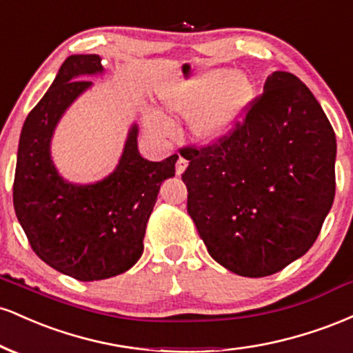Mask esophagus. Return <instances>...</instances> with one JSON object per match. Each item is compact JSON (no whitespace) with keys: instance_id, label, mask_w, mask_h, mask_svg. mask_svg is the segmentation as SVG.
Returning <instances> with one entry per match:
<instances>
[{"instance_id":"obj_1","label":"esophagus","mask_w":353,"mask_h":353,"mask_svg":"<svg viewBox=\"0 0 353 353\" xmlns=\"http://www.w3.org/2000/svg\"><path fill=\"white\" fill-rule=\"evenodd\" d=\"M188 164L189 163L184 159V157H179V159H177V163H176V174H177V176H181V174L185 171Z\"/></svg>"}]
</instances>
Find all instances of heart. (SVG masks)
<instances>
[{
    "label": "heart",
    "instance_id": "obj_1",
    "mask_svg": "<svg viewBox=\"0 0 353 353\" xmlns=\"http://www.w3.org/2000/svg\"><path fill=\"white\" fill-rule=\"evenodd\" d=\"M252 99V79L245 72L225 70H205L176 81L161 96L172 114L189 116V131L202 144H216L228 137L244 119ZM145 123L157 134L169 129L157 111L148 112Z\"/></svg>",
    "mask_w": 353,
    "mask_h": 353
}]
</instances>
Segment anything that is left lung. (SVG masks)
Wrapping results in <instances>:
<instances>
[{
	"instance_id": "left-lung-1",
	"label": "left lung",
	"mask_w": 353,
	"mask_h": 353,
	"mask_svg": "<svg viewBox=\"0 0 353 353\" xmlns=\"http://www.w3.org/2000/svg\"><path fill=\"white\" fill-rule=\"evenodd\" d=\"M181 156L197 232L210 257L242 277L272 275L302 257L334 202L335 132L292 72H272L221 143Z\"/></svg>"
}]
</instances>
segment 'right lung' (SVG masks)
<instances>
[{"label":"right lung","mask_w":353,"mask_h":353,"mask_svg":"<svg viewBox=\"0 0 353 353\" xmlns=\"http://www.w3.org/2000/svg\"><path fill=\"white\" fill-rule=\"evenodd\" d=\"M98 54H72L24 121L19 136L13 204L19 224L41 261L83 282L103 281L131 269L144 250V234L163 181L176 174L177 154L144 159L137 124L108 177L74 184L59 176L51 139L66 109L103 74Z\"/></svg>","instance_id":"add662e5"}]
</instances>
